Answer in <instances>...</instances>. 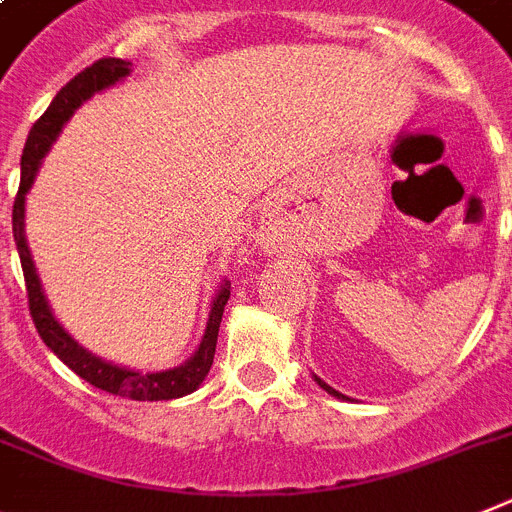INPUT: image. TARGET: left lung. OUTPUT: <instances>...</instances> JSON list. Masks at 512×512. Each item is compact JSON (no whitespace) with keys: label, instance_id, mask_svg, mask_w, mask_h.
Returning <instances> with one entry per match:
<instances>
[{"label":"left lung","instance_id":"8db88e82","mask_svg":"<svg viewBox=\"0 0 512 512\" xmlns=\"http://www.w3.org/2000/svg\"><path fill=\"white\" fill-rule=\"evenodd\" d=\"M314 379H317V376H314ZM317 384H319V386H322V389H324V391H327V394H335V397H340V399H342V394H340V391H335V389H332V386H327V384H324V381H322V379H317Z\"/></svg>","mask_w":512,"mask_h":512}]
</instances>
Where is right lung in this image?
Wrapping results in <instances>:
<instances>
[{
	"instance_id": "right-lung-1",
	"label": "right lung",
	"mask_w": 512,
	"mask_h": 512,
	"mask_svg": "<svg viewBox=\"0 0 512 512\" xmlns=\"http://www.w3.org/2000/svg\"><path fill=\"white\" fill-rule=\"evenodd\" d=\"M128 74V64L121 59H100L84 71H79L77 77L66 82L61 92L53 97L46 113L33 123L28 136V144L22 149V162H20V188L15 195V206H12V231H15V244L20 252V265L22 275H25V291H28V306L30 317H33L35 330L43 337L48 348L59 355L61 361L71 368V371L82 376L84 381H90L92 386L102 391H110L115 397H128L136 402H159V399H177L185 397L190 391H195L203 384L213 366V355H216V340H219V324L224 317V306L229 301V283H224L219 296L213 299L211 314H208V327L203 335L201 348L195 350L185 366L172 368V371H159V373H139L128 371V368H118L113 363H105L79 348L77 342L71 340L64 332L56 319H53L51 309L46 304V296L41 291V281L35 275L33 257H30L28 244H25V231H22V216H25V193L30 190L35 180V172L41 167V159L46 157V151L59 136L61 126L69 121V115L82 105L87 97L95 92L105 90L118 79Z\"/></svg>"
}]
</instances>
